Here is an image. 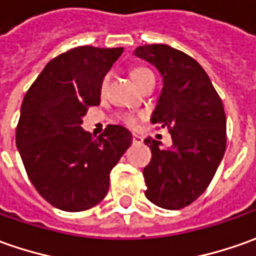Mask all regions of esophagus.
<instances>
[{
  "mask_svg": "<svg viewBox=\"0 0 256 256\" xmlns=\"http://www.w3.org/2000/svg\"><path fill=\"white\" fill-rule=\"evenodd\" d=\"M133 143H143V137L134 134V136H133Z\"/></svg>",
  "mask_w": 256,
  "mask_h": 256,
  "instance_id": "34e87169",
  "label": "esophagus"
}]
</instances>
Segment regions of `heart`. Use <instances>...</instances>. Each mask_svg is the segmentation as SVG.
Instances as JSON below:
<instances>
[{
	"instance_id": "heart-1",
	"label": "heart",
	"mask_w": 256,
	"mask_h": 256,
	"mask_svg": "<svg viewBox=\"0 0 256 256\" xmlns=\"http://www.w3.org/2000/svg\"><path fill=\"white\" fill-rule=\"evenodd\" d=\"M147 75H152V72H150L148 69H146V68H136V69L133 70V79L136 80V84L140 80V79H142V78H144V76ZM108 82H109V76H104L100 82L102 93L106 90ZM122 122H123L124 124L130 126V128H134V126H137V118L136 116H133V114H123V116H122Z\"/></svg>"
}]
</instances>
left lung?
<instances>
[{
  "label": "left lung",
  "mask_w": 256,
  "mask_h": 256,
  "mask_svg": "<svg viewBox=\"0 0 256 256\" xmlns=\"http://www.w3.org/2000/svg\"><path fill=\"white\" fill-rule=\"evenodd\" d=\"M157 68L163 89L152 122L167 128L172 146L162 148L152 137V160L143 170L146 197L157 207L180 210L207 190L226 146V119L221 98L194 58L163 44L134 49Z\"/></svg>",
  "instance_id": "obj_1"
}]
</instances>
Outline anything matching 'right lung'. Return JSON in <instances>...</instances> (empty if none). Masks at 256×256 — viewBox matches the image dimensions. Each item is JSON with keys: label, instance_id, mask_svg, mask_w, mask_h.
<instances>
[{"label": "right lung", "instance_id": "right-lung-1", "mask_svg": "<svg viewBox=\"0 0 256 256\" xmlns=\"http://www.w3.org/2000/svg\"><path fill=\"white\" fill-rule=\"evenodd\" d=\"M123 48L78 46L49 60L21 106L16 147L34 187L54 207L76 212L99 204L132 133L109 124L93 137L82 118L100 103V82Z\"/></svg>", "mask_w": 256, "mask_h": 256}]
</instances>
